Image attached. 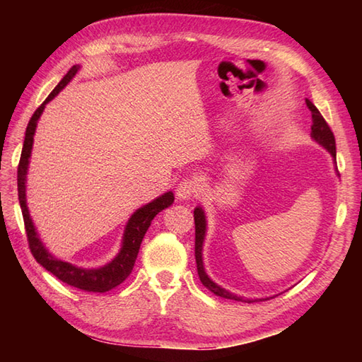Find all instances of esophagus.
Masks as SVG:
<instances>
[{"label": "esophagus", "mask_w": 362, "mask_h": 362, "mask_svg": "<svg viewBox=\"0 0 362 362\" xmlns=\"http://www.w3.org/2000/svg\"><path fill=\"white\" fill-rule=\"evenodd\" d=\"M199 193H201V185L194 179H183L175 189V194L180 201H189V199L196 197Z\"/></svg>", "instance_id": "1"}]
</instances>
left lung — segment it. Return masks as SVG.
I'll use <instances>...</instances> for the list:
<instances>
[{"label": "left lung", "instance_id": "1", "mask_svg": "<svg viewBox=\"0 0 362 362\" xmlns=\"http://www.w3.org/2000/svg\"><path fill=\"white\" fill-rule=\"evenodd\" d=\"M306 105L311 110L313 115V124H311V136L316 140L319 144L324 146V148L332 153V157L336 160V141H334V135L332 132V129L327 124V121L322 117L320 112L317 110V107L314 105L310 99H306ZM194 226H196V244H194V255H196V264H197V274L199 279H201L204 286L211 291L213 294H216L219 297L230 298V300H238V302H263V300L267 298H243L238 297L232 292H228L227 289L221 288L219 284L214 283L209 275L205 272L204 267V261H202V247H204V240H205V232H206V219H205V213L201 209V206H196L194 209ZM272 298V297H271Z\"/></svg>", "mask_w": 362, "mask_h": 362}]
</instances>
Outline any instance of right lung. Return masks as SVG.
<instances>
[{
  "instance_id": "add662e5",
  "label": "right lung",
  "mask_w": 362,
  "mask_h": 362,
  "mask_svg": "<svg viewBox=\"0 0 362 362\" xmlns=\"http://www.w3.org/2000/svg\"><path fill=\"white\" fill-rule=\"evenodd\" d=\"M79 68H81L79 65H74L70 68V71L64 76V79L57 83V87L51 91L49 96L45 99L43 104L34 112L33 118H30L28 122L25 143H23V151H21V157L18 163V173H17L18 201H20L21 213H23V221H25L29 249H30V253L34 255V258L37 259V263L42 264L46 271L51 272L52 275H56L59 280L70 284V286H74L87 292H107L113 288H117L118 284L124 281L130 275V272H132L138 250H140L141 241L146 232H148L152 219L156 218L161 210L168 209V206L174 202V194L173 191H168V193L153 199V201L149 202L148 205H143L141 209H138L132 216H130V219L127 221L124 235H122V244H121L119 253L110 261V263H107L103 267H98V269L78 267L71 263H66V261L52 257L51 253L46 250L42 240L37 235L35 226L33 219H30V214L26 205V174H28L30 151H33L37 121L43 113L45 105L48 104L52 98H56L59 95V91L74 78V74L78 73Z\"/></svg>"
}]
</instances>
